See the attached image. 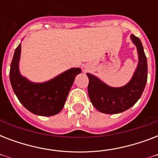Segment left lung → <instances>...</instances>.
I'll return each mask as SVG.
<instances>
[{"label":"left lung","mask_w":158,"mask_h":158,"mask_svg":"<svg viewBox=\"0 0 158 158\" xmlns=\"http://www.w3.org/2000/svg\"><path fill=\"white\" fill-rule=\"evenodd\" d=\"M130 38L137 48L139 63L132 79L126 85L113 88L98 77L87 74L89 79L88 93L90 101L97 110L105 114H117L128 110L140 98L146 86L148 64L142 43L133 34Z\"/></svg>","instance_id":"obj_1"}]
</instances>
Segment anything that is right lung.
I'll return each instance as SVG.
<instances>
[{
	"mask_svg": "<svg viewBox=\"0 0 158 158\" xmlns=\"http://www.w3.org/2000/svg\"><path fill=\"white\" fill-rule=\"evenodd\" d=\"M21 44L15 51L10 69V80L19 101L30 112L51 116L59 113L80 68H71L44 83H33L22 76L19 69Z\"/></svg>",
	"mask_w": 158,
	"mask_h": 158,
	"instance_id": "1",
	"label": "right lung"
}]
</instances>
